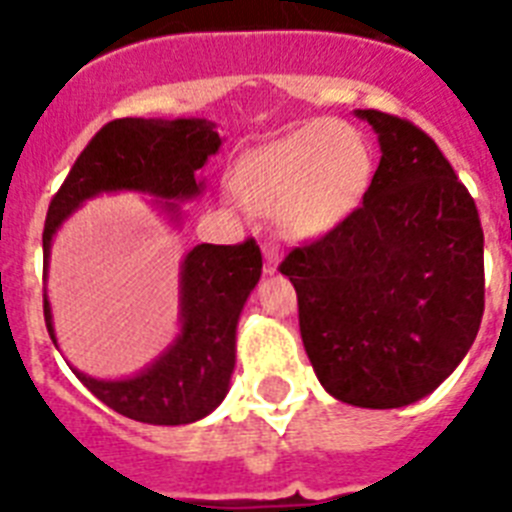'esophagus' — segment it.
I'll use <instances>...</instances> for the list:
<instances>
[{
    "mask_svg": "<svg viewBox=\"0 0 512 512\" xmlns=\"http://www.w3.org/2000/svg\"><path fill=\"white\" fill-rule=\"evenodd\" d=\"M263 255H265V273L276 271V265H279V260H281L279 244H276V241H265Z\"/></svg>",
    "mask_w": 512,
    "mask_h": 512,
    "instance_id": "esophagus-1",
    "label": "esophagus"
}]
</instances>
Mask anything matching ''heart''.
<instances>
[{
	"mask_svg": "<svg viewBox=\"0 0 512 512\" xmlns=\"http://www.w3.org/2000/svg\"><path fill=\"white\" fill-rule=\"evenodd\" d=\"M369 175L364 135L319 119L244 156L233 170V191L247 207L276 217L289 236L311 239L361 204Z\"/></svg>",
	"mask_w": 512,
	"mask_h": 512,
	"instance_id": "1",
	"label": "heart"
}]
</instances>
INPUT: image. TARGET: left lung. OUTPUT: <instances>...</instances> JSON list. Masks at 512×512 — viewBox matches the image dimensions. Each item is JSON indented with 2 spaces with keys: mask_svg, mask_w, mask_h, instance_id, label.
I'll use <instances>...</instances> for the list:
<instances>
[{
  "mask_svg": "<svg viewBox=\"0 0 512 512\" xmlns=\"http://www.w3.org/2000/svg\"><path fill=\"white\" fill-rule=\"evenodd\" d=\"M356 116L382 151L364 201L279 271L295 284L305 353L327 393L398 409L433 393L476 340L484 231L436 140L374 108Z\"/></svg>",
  "mask_w": 512,
  "mask_h": 512,
  "instance_id": "left-lung-1",
  "label": "left lung"
}]
</instances>
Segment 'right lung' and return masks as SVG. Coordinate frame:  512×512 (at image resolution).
Listing matches in <instances>:
<instances>
[{
    "label": "right lung",
    "mask_w": 512,
    "mask_h": 512,
    "mask_svg": "<svg viewBox=\"0 0 512 512\" xmlns=\"http://www.w3.org/2000/svg\"><path fill=\"white\" fill-rule=\"evenodd\" d=\"M215 124L204 119H114L95 132L52 196L44 220V273L60 223L98 193L140 191L164 199V212L180 217L177 201L201 193L196 172L220 148ZM263 273L255 239L241 244H199L180 273V335L130 380H95L74 374L114 412L148 425H188L207 417L228 393L236 364V324ZM44 321L52 342L50 300Z\"/></svg>",
    "instance_id": "right-lung-1"
}]
</instances>
